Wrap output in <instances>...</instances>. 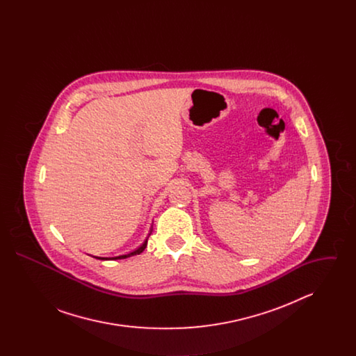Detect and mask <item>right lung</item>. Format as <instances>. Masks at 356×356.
<instances>
[{
	"instance_id": "obj_1",
	"label": "right lung",
	"mask_w": 356,
	"mask_h": 356,
	"mask_svg": "<svg viewBox=\"0 0 356 356\" xmlns=\"http://www.w3.org/2000/svg\"><path fill=\"white\" fill-rule=\"evenodd\" d=\"M151 232H152V231H151ZM149 235H151V234H149ZM147 243H148V237L144 240V243H143L138 248H136L135 251H132V252H129V254H120V256H113V257H102V256H93V257L100 259V260H118V259H127V257H131V256L141 254V252L145 250Z\"/></svg>"
}]
</instances>
